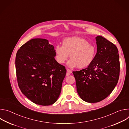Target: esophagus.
Here are the masks:
<instances>
[{
  "label": "esophagus",
  "mask_w": 129,
  "mask_h": 129,
  "mask_svg": "<svg viewBox=\"0 0 129 129\" xmlns=\"http://www.w3.org/2000/svg\"><path fill=\"white\" fill-rule=\"evenodd\" d=\"M72 73V71L69 69H67V73H66V76H68L69 75H70L71 73Z\"/></svg>",
  "instance_id": "1"
}]
</instances>
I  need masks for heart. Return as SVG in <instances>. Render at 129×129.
<instances>
[{
	"mask_svg": "<svg viewBox=\"0 0 129 129\" xmlns=\"http://www.w3.org/2000/svg\"><path fill=\"white\" fill-rule=\"evenodd\" d=\"M54 53L59 63H64L69 55L70 60L67 63L68 66L70 68L77 67L83 69L92 62L96 49L94 46L89 44L86 39L75 36L64 39L62 46L57 45L55 47Z\"/></svg>",
	"mask_w": 129,
	"mask_h": 129,
	"instance_id": "obj_1",
	"label": "heart"
}]
</instances>
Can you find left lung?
I'll list each match as a JSON object with an SVG mask.
<instances>
[{"instance_id": "8db88e82", "label": "left lung", "mask_w": 129, "mask_h": 129, "mask_svg": "<svg viewBox=\"0 0 129 129\" xmlns=\"http://www.w3.org/2000/svg\"><path fill=\"white\" fill-rule=\"evenodd\" d=\"M97 52L86 68L73 71L80 98L88 103H98L109 95L118 83L120 72L118 50L102 36L95 38Z\"/></svg>"}]
</instances>
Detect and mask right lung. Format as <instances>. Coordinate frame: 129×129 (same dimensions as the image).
Here are the masks:
<instances>
[{"instance_id":"right-lung-1","label":"right lung","mask_w":129,"mask_h":129,"mask_svg":"<svg viewBox=\"0 0 129 129\" xmlns=\"http://www.w3.org/2000/svg\"><path fill=\"white\" fill-rule=\"evenodd\" d=\"M54 57V47L45 39H31L17 52L15 66L18 86L35 104L51 105L60 95L66 69Z\"/></svg>"}]
</instances>
